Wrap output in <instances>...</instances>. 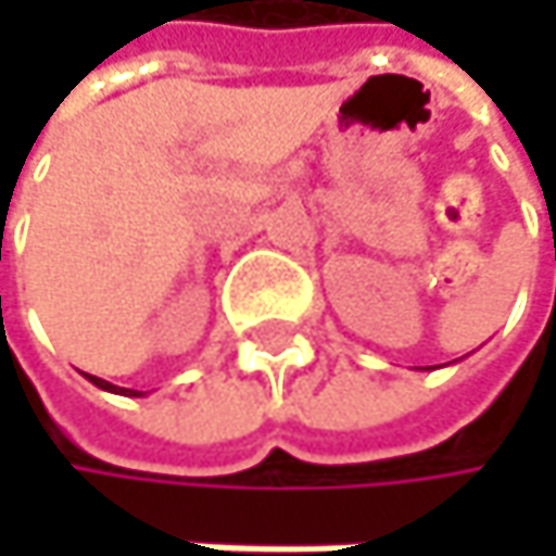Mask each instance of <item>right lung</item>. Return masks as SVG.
I'll return each instance as SVG.
<instances>
[{
  "label": "right lung",
  "mask_w": 556,
  "mask_h": 556,
  "mask_svg": "<svg viewBox=\"0 0 556 556\" xmlns=\"http://www.w3.org/2000/svg\"><path fill=\"white\" fill-rule=\"evenodd\" d=\"M92 383L99 389H105V392H125V395H141V392H135V389H122V387H112L109 380H99V377H89Z\"/></svg>",
  "instance_id": "add662e5"
}]
</instances>
